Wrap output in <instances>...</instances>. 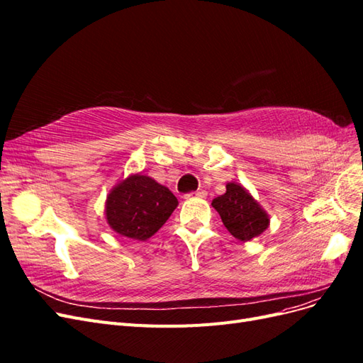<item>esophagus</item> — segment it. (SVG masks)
<instances>
[{"mask_svg":"<svg viewBox=\"0 0 363 363\" xmlns=\"http://www.w3.org/2000/svg\"><path fill=\"white\" fill-rule=\"evenodd\" d=\"M186 196H188V199H191V196H196V199H206L207 192L204 189H200V191H196V192H191V194H188Z\"/></svg>","mask_w":363,"mask_h":363,"instance_id":"34e87169","label":"esophagus"}]
</instances>
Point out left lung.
<instances>
[{
    "label": "left lung",
    "instance_id": "8db88e82",
    "mask_svg": "<svg viewBox=\"0 0 363 363\" xmlns=\"http://www.w3.org/2000/svg\"><path fill=\"white\" fill-rule=\"evenodd\" d=\"M224 195L212 201L225 228L239 240L262 235L269 225V218L250 192L238 183H228Z\"/></svg>",
    "mask_w": 363,
    "mask_h": 363
}]
</instances>
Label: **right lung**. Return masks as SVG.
<instances>
[{"instance_id": "1", "label": "right lung", "mask_w": 363, "mask_h": 363, "mask_svg": "<svg viewBox=\"0 0 363 363\" xmlns=\"http://www.w3.org/2000/svg\"><path fill=\"white\" fill-rule=\"evenodd\" d=\"M177 204L168 188L147 175L135 174L108 194L106 218L116 233L147 240L167 223Z\"/></svg>"}]
</instances>
